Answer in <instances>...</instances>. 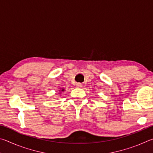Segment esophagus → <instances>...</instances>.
I'll use <instances>...</instances> for the list:
<instances>
[{"mask_svg": "<svg viewBox=\"0 0 153 153\" xmlns=\"http://www.w3.org/2000/svg\"><path fill=\"white\" fill-rule=\"evenodd\" d=\"M76 87L77 88H82V84H81V83H77Z\"/></svg>", "mask_w": 153, "mask_h": 153, "instance_id": "1", "label": "esophagus"}]
</instances>
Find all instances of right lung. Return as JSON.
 <instances>
[{
    "label": "right lung",
    "mask_w": 153,
    "mask_h": 153,
    "mask_svg": "<svg viewBox=\"0 0 153 153\" xmlns=\"http://www.w3.org/2000/svg\"><path fill=\"white\" fill-rule=\"evenodd\" d=\"M64 90H65V89L62 88V89H61V90H59V91H64Z\"/></svg>",
    "instance_id": "obj_1"
}]
</instances>
